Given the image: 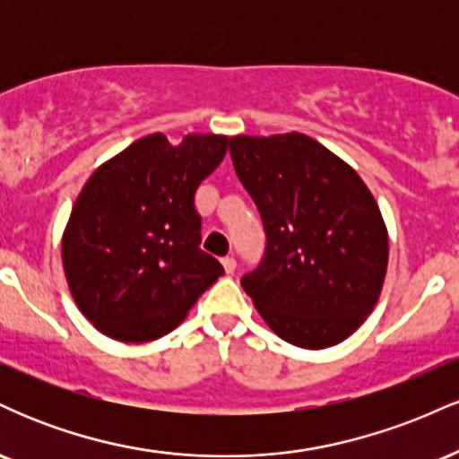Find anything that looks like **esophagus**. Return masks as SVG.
Listing matches in <instances>:
<instances>
[{"label":"esophagus","mask_w":459,"mask_h":459,"mask_svg":"<svg viewBox=\"0 0 459 459\" xmlns=\"http://www.w3.org/2000/svg\"><path fill=\"white\" fill-rule=\"evenodd\" d=\"M222 265H224V272H226V273H233L235 267H237V261L233 259V256H224Z\"/></svg>","instance_id":"obj_1"}]
</instances>
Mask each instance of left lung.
<instances>
[{"instance_id":"8db88e82","label":"left lung","mask_w":459,"mask_h":459,"mask_svg":"<svg viewBox=\"0 0 459 459\" xmlns=\"http://www.w3.org/2000/svg\"><path fill=\"white\" fill-rule=\"evenodd\" d=\"M230 157L267 233L265 259L241 278L263 321L304 350L345 341L386 278L388 230L371 189L298 131L233 135Z\"/></svg>"}]
</instances>
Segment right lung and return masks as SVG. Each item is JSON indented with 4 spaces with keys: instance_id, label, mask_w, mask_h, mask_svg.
Returning <instances> with one entry per match:
<instances>
[{
    "instance_id": "1",
    "label": "right lung",
    "mask_w": 459,
    "mask_h": 459,
    "mask_svg": "<svg viewBox=\"0 0 459 459\" xmlns=\"http://www.w3.org/2000/svg\"><path fill=\"white\" fill-rule=\"evenodd\" d=\"M229 149V135L135 140L92 172L62 235L65 276L83 317L120 343L168 334L224 273L200 250L194 194Z\"/></svg>"
}]
</instances>
